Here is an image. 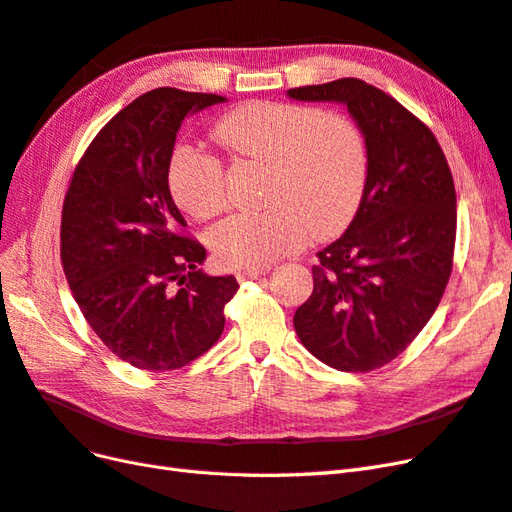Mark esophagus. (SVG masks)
I'll return each mask as SVG.
<instances>
[{
  "instance_id": "esophagus-1",
  "label": "esophagus",
  "mask_w": 512,
  "mask_h": 512,
  "mask_svg": "<svg viewBox=\"0 0 512 512\" xmlns=\"http://www.w3.org/2000/svg\"><path fill=\"white\" fill-rule=\"evenodd\" d=\"M267 273V269H243L237 273V280L239 282H245V280H258V277H262Z\"/></svg>"
}]
</instances>
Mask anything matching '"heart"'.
Listing matches in <instances>:
<instances>
[{
	"label": "heart",
	"mask_w": 512,
	"mask_h": 512,
	"mask_svg": "<svg viewBox=\"0 0 512 512\" xmlns=\"http://www.w3.org/2000/svg\"><path fill=\"white\" fill-rule=\"evenodd\" d=\"M213 138L232 158L269 166L265 213L230 215L209 232L215 260L230 269H265L301 250L309 230L327 239L361 207L369 175L363 132L352 119L288 102H247L224 115ZM166 181L175 203L196 220L226 207L218 158L190 145L170 153Z\"/></svg>",
	"instance_id": "b5f03b06"
}]
</instances>
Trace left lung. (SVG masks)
<instances>
[{
    "label": "left lung",
    "instance_id": "8db88e82",
    "mask_svg": "<svg viewBox=\"0 0 512 512\" xmlns=\"http://www.w3.org/2000/svg\"><path fill=\"white\" fill-rule=\"evenodd\" d=\"M286 94L346 106L369 156L361 207L344 235L318 252L314 292L294 314V331L333 369L382 367L423 331L451 277V168L425 123L374 85L339 79Z\"/></svg>",
    "mask_w": 512,
    "mask_h": 512
}]
</instances>
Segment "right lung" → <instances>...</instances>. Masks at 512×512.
<instances>
[{"mask_svg":"<svg viewBox=\"0 0 512 512\" xmlns=\"http://www.w3.org/2000/svg\"><path fill=\"white\" fill-rule=\"evenodd\" d=\"M224 96L160 87L136 98L98 132L61 211V262L89 327L138 369H177L224 331L239 284L211 277L207 250L185 235L166 166L181 121Z\"/></svg>","mask_w":512,"mask_h":512,"instance_id":"right-lung-1","label":"right lung"}]
</instances>
